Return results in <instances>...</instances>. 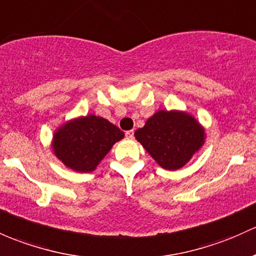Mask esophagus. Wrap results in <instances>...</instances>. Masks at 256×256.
<instances>
[{"mask_svg": "<svg viewBox=\"0 0 256 256\" xmlns=\"http://www.w3.org/2000/svg\"><path fill=\"white\" fill-rule=\"evenodd\" d=\"M126 136H127V138H133V136H134V130H133V129H132V130H128L127 132V133H126Z\"/></svg>", "mask_w": 256, "mask_h": 256, "instance_id": "1", "label": "esophagus"}]
</instances>
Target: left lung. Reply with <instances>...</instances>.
Returning <instances> with one entry per match:
<instances>
[{"label": "left lung", "mask_w": 256, "mask_h": 256, "mask_svg": "<svg viewBox=\"0 0 256 256\" xmlns=\"http://www.w3.org/2000/svg\"><path fill=\"white\" fill-rule=\"evenodd\" d=\"M134 136L158 166L177 171L205 144V128L186 111L158 110Z\"/></svg>", "instance_id": "8db88e82"}]
</instances>
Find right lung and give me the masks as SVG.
<instances>
[{
	"label": "right lung",
	"mask_w": 256,
	"mask_h": 256,
	"mask_svg": "<svg viewBox=\"0 0 256 256\" xmlns=\"http://www.w3.org/2000/svg\"><path fill=\"white\" fill-rule=\"evenodd\" d=\"M124 133L105 118L88 114L66 120L54 130L51 149L57 158L72 171H95L102 158Z\"/></svg>",
	"instance_id": "add662e5"
}]
</instances>
